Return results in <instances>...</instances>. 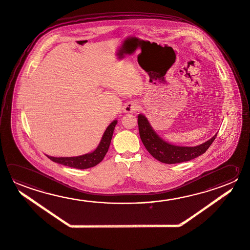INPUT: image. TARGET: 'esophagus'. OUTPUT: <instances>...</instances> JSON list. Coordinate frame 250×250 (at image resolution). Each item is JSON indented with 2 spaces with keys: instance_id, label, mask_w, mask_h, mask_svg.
Wrapping results in <instances>:
<instances>
[{
  "instance_id": "1",
  "label": "esophagus",
  "mask_w": 250,
  "mask_h": 250,
  "mask_svg": "<svg viewBox=\"0 0 250 250\" xmlns=\"http://www.w3.org/2000/svg\"><path fill=\"white\" fill-rule=\"evenodd\" d=\"M139 109V104L137 103V102H129V103H127L125 106H124V112L126 113V114H131V113H134V112H136Z\"/></svg>"
}]
</instances>
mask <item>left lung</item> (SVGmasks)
I'll use <instances>...</instances> for the list:
<instances>
[{
	"mask_svg": "<svg viewBox=\"0 0 250 250\" xmlns=\"http://www.w3.org/2000/svg\"><path fill=\"white\" fill-rule=\"evenodd\" d=\"M137 118L140 138L144 146L153 158L162 163H182L195 159L209 149L217 136L216 134L208 141L193 147L173 146L157 135L145 115L139 114Z\"/></svg>",
	"mask_w": 250,
	"mask_h": 250,
	"instance_id": "obj_1",
	"label": "left lung"
}]
</instances>
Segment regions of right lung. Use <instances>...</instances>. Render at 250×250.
<instances>
[{"mask_svg": "<svg viewBox=\"0 0 250 250\" xmlns=\"http://www.w3.org/2000/svg\"><path fill=\"white\" fill-rule=\"evenodd\" d=\"M116 124H117V121L115 120L113 123H111L108 127H106L101 138L100 145L96 148V150L91 153H87V154L77 156V157H61V158H55L47 155L46 156L48 159H50L55 163L62 164L69 167L77 168V169L93 167L96 165L100 163L106 154Z\"/></svg>", "mask_w": 250, "mask_h": 250, "instance_id": "obj_1", "label": "right lung"}]
</instances>
